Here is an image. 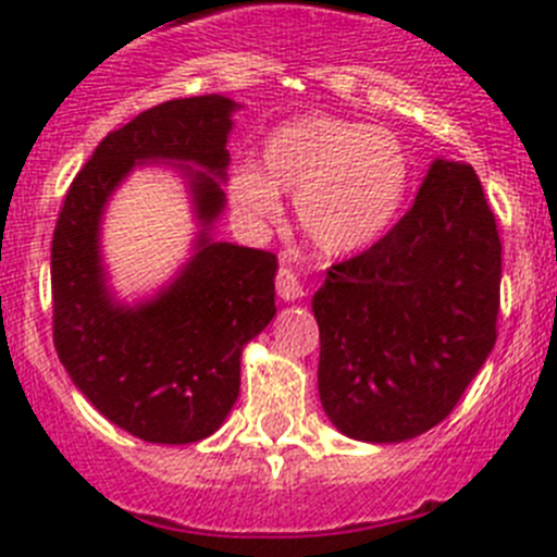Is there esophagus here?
I'll list each match as a JSON object with an SVG mask.
<instances>
[{
    "instance_id": "esophagus-1",
    "label": "esophagus",
    "mask_w": 557,
    "mask_h": 557,
    "mask_svg": "<svg viewBox=\"0 0 557 557\" xmlns=\"http://www.w3.org/2000/svg\"><path fill=\"white\" fill-rule=\"evenodd\" d=\"M275 289H278V295H282L284 301H298L304 295V287L301 282H298V275H295L293 268H287V264H282L278 268V273H275Z\"/></svg>"
}]
</instances>
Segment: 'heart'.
I'll return each mask as SVG.
<instances>
[{"instance_id": "b5f03b06", "label": "heart", "mask_w": 557, "mask_h": 557, "mask_svg": "<svg viewBox=\"0 0 557 557\" xmlns=\"http://www.w3.org/2000/svg\"><path fill=\"white\" fill-rule=\"evenodd\" d=\"M410 186L405 145L385 127L309 113L270 133L262 170L239 164L228 198L245 220L268 225L295 198L304 236L326 256L371 248L396 223Z\"/></svg>"}]
</instances>
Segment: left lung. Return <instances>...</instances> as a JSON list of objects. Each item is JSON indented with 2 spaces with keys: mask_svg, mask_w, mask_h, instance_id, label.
I'll return each mask as SVG.
<instances>
[{
  "mask_svg": "<svg viewBox=\"0 0 557 557\" xmlns=\"http://www.w3.org/2000/svg\"><path fill=\"white\" fill-rule=\"evenodd\" d=\"M499 282V231L476 172L435 159L405 218L332 264L314 293L329 421L368 444L441 424L494 348Z\"/></svg>",
  "mask_w": 557,
  "mask_h": 557,
  "instance_id": "1",
  "label": "left lung"
}]
</instances>
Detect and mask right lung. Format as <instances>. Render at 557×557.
I'll return each instance as SVG.
<instances>
[{
    "mask_svg": "<svg viewBox=\"0 0 557 557\" xmlns=\"http://www.w3.org/2000/svg\"><path fill=\"white\" fill-rule=\"evenodd\" d=\"M236 108L220 95L184 97L108 133L69 186L52 236L58 357L111 424L147 444H195L220 430L239 396L243 348L275 314V256L211 236ZM145 163L185 175L201 231L180 275L131 308L107 289L99 225L115 186Z\"/></svg>",
    "mask_w": 557,
    "mask_h": 557,
    "instance_id": "obj_1",
    "label": "right lung"
}]
</instances>
